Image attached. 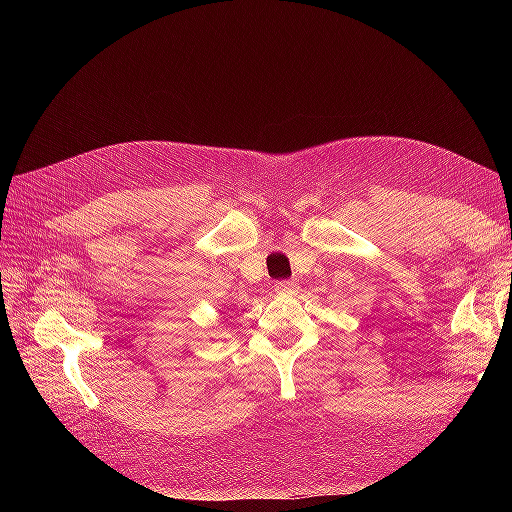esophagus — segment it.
Segmentation results:
<instances>
[{
    "label": "esophagus",
    "instance_id": "esophagus-1",
    "mask_svg": "<svg viewBox=\"0 0 512 512\" xmlns=\"http://www.w3.org/2000/svg\"><path fill=\"white\" fill-rule=\"evenodd\" d=\"M294 282H290V280H280V282H275V290H280V292H292L294 290Z\"/></svg>",
    "mask_w": 512,
    "mask_h": 512
}]
</instances>
